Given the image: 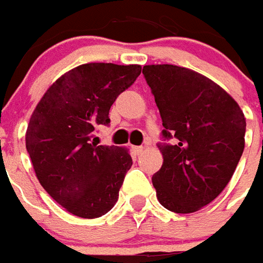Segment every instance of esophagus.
Returning a JSON list of instances; mask_svg holds the SVG:
<instances>
[{"mask_svg": "<svg viewBox=\"0 0 263 263\" xmlns=\"http://www.w3.org/2000/svg\"><path fill=\"white\" fill-rule=\"evenodd\" d=\"M132 151H134V154L139 156V155H142L143 146H134V148H132Z\"/></svg>", "mask_w": 263, "mask_h": 263, "instance_id": "34e87169", "label": "esophagus"}]
</instances>
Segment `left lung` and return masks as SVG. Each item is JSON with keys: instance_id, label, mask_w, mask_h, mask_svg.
I'll use <instances>...</instances> for the list:
<instances>
[{"instance_id": "8db88e82", "label": "left lung", "mask_w": 263, "mask_h": 263, "mask_svg": "<svg viewBox=\"0 0 263 263\" xmlns=\"http://www.w3.org/2000/svg\"><path fill=\"white\" fill-rule=\"evenodd\" d=\"M142 73L165 128L158 143L163 165L152 176L156 196L171 211L194 213L224 190L237 169L245 146L242 109L193 70L151 65Z\"/></svg>"}]
</instances>
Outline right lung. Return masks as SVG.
Segmentation results:
<instances>
[{
	"instance_id": "add662e5",
	"label": "right lung",
	"mask_w": 263,
	"mask_h": 263,
	"mask_svg": "<svg viewBox=\"0 0 263 263\" xmlns=\"http://www.w3.org/2000/svg\"><path fill=\"white\" fill-rule=\"evenodd\" d=\"M139 65L87 63L54 81L29 120L26 151L42 187L71 214L97 218L114 207L132 158L91 142L109 108L141 74Z\"/></svg>"
}]
</instances>
